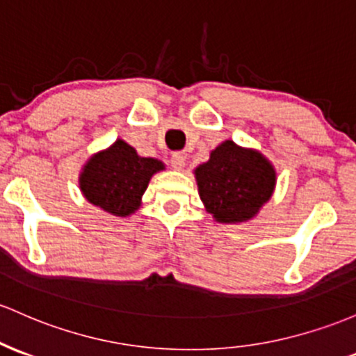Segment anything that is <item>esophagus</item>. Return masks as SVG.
I'll return each instance as SVG.
<instances>
[{"mask_svg":"<svg viewBox=\"0 0 356 356\" xmlns=\"http://www.w3.org/2000/svg\"><path fill=\"white\" fill-rule=\"evenodd\" d=\"M170 165H172V169L182 170L186 165V157L181 154V152H174L170 157Z\"/></svg>","mask_w":356,"mask_h":356,"instance_id":"34e87169","label":"esophagus"}]
</instances>
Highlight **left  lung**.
<instances>
[{"mask_svg": "<svg viewBox=\"0 0 356 356\" xmlns=\"http://www.w3.org/2000/svg\"><path fill=\"white\" fill-rule=\"evenodd\" d=\"M199 196L216 221L238 222L255 216L275 187V170L259 152L226 140L196 169Z\"/></svg>", "mask_w": 356, "mask_h": 356, "instance_id": "left-lung-1", "label": "left lung"}]
</instances>
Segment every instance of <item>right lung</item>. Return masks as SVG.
Masks as SVG:
<instances>
[{
	"instance_id": "1",
	"label": "right lung",
	"mask_w": 356,
	"mask_h": 356,
	"mask_svg": "<svg viewBox=\"0 0 356 356\" xmlns=\"http://www.w3.org/2000/svg\"><path fill=\"white\" fill-rule=\"evenodd\" d=\"M162 169V162L138 157L134 147L116 140L86 163L79 186L89 202L115 216H128L138 209L152 175Z\"/></svg>"
}]
</instances>
